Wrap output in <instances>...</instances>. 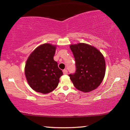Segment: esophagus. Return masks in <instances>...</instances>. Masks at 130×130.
<instances>
[{"label": "esophagus", "instance_id": "obj_1", "mask_svg": "<svg viewBox=\"0 0 130 130\" xmlns=\"http://www.w3.org/2000/svg\"><path fill=\"white\" fill-rule=\"evenodd\" d=\"M63 74H68V70L67 69H64L63 70Z\"/></svg>", "mask_w": 130, "mask_h": 130}]
</instances>
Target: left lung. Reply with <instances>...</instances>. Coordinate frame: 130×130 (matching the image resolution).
<instances>
[{
	"instance_id": "8db88e82",
	"label": "left lung",
	"mask_w": 130,
	"mask_h": 130,
	"mask_svg": "<svg viewBox=\"0 0 130 130\" xmlns=\"http://www.w3.org/2000/svg\"><path fill=\"white\" fill-rule=\"evenodd\" d=\"M75 58L76 70L69 76L79 91L89 92L96 89L105 73L104 57L96 47L84 43L70 45Z\"/></svg>"
}]
</instances>
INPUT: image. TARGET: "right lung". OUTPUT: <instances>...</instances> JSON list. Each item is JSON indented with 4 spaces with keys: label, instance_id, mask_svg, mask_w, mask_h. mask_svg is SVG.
<instances>
[{
    "label": "right lung",
    "instance_id": "1",
    "mask_svg": "<svg viewBox=\"0 0 130 130\" xmlns=\"http://www.w3.org/2000/svg\"><path fill=\"white\" fill-rule=\"evenodd\" d=\"M56 50V45L42 44L30 54L26 61V80L30 87L37 92L46 94L58 86L63 73L54 60Z\"/></svg>",
    "mask_w": 130,
    "mask_h": 130
}]
</instances>
